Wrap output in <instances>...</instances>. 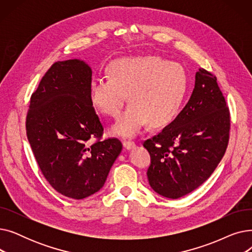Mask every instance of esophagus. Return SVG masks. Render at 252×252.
Returning a JSON list of instances; mask_svg holds the SVG:
<instances>
[{
	"label": "esophagus",
	"instance_id": "34e87169",
	"mask_svg": "<svg viewBox=\"0 0 252 252\" xmlns=\"http://www.w3.org/2000/svg\"><path fill=\"white\" fill-rule=\"evenodd\" d=\"M135 146H136V144L133 141H124V147L126 150L133 149V148H135Z\"/></svg>",
	"mask_w": 252,
	"mask_h": 252
}]
</instances>
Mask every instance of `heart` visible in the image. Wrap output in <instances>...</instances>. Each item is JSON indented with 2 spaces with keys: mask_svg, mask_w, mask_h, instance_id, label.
I'll list each match as a JSON object with an SVG mask.
<instances>
[{
  "mask_svg": "<svg viewBox=\"0 0 252 252\" xmlns=\"http://www.w3.org/2000/svg\"><path fill=\"white\" fill-rule=\"evenodd\" d=\"M109 78H94L89 98L102 115L117 117L126 95L129 107L111 126L114 136L131 138L149 124L163 128L181 114L187 93V75L177 63L155 56L119 58L110 63Z\"/></svg>",
  "mask_w": 252,
  "mask_h": 252,
  "instance_id": "1",
  "label": "heart"
}]
</instances>
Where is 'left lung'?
I'll use <instances>...</instances> for the list:
<instances>
[{
    "mask_svg": "<svg viewBox=\"0 0 252 252\" xmlns=\"http://www.w3.org/2000/svg\"><path fill=\"white\" fill-rule=\"evenodd\" d=\"M229 131L230 112L217 77L199 68L192 95L176 122L144 142L151 157V188L170 199L197 189L221 160Z\"/></svg>",
    "mask_w": 252,
    "mask_h": 252,
    "instance_id": "1",
    "label": "left lung"
}]
</instances>
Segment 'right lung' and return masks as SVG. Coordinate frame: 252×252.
Here are the masks:
<instances>
[{
	"mask_svg": "<svg viewBox=\"0 0 252 252\" xmlns=\"http://www.w3.org/2000/svg\"><path fill=\"white\" fill-rule=\"evenodd\" d=\"M92 69L83 60L53 64L32 95L26 135L39 169L60 194L84 199L98 192L123 149L101 139L103 126L90 98Z\"/></svg>",
	"mask_w": 252,
	"mask_h": 252,
	"instance_id": "1",
	"label": "right lung"
}]
</instances>
